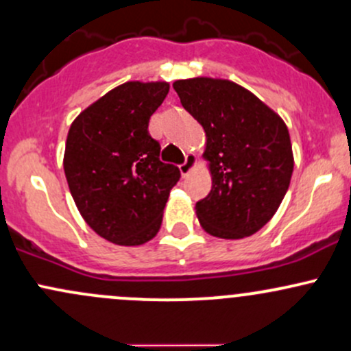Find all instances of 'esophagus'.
Here are the masks:
<instances>
[{"mask_svg": "<svg viewBox=\"0 0 351 351\" xmlns=\"http://www.w3.org/2000/svg\"><path fill=\"white\" fill-rule=\"evenodd\" d=\"M196 165V156L193 155V153H188L186 155V158H184V161L182 165H180V173H182L183 176H186L188 173L191 171V169H193V167Z\"/></svg>", "mask_w": 351, "mask_h": 351, "instance_id": "esophagus-1", "label": "esophagus"}]
</instances>
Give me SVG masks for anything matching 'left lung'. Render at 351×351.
Wrapping results in <instances>:
<instances>
[{"label":"left lung","mask_w":351,"mask_h":351,"mask_svg":"<svg viewBox=\"0 0 351 351\" xmlns=\"http://www.w3.org/2000/svg\"><path fill=\"white\" fill-rule=\"evenodd\" d=\"M173 88L206 133L211 191L196 203L206 233L240 240L263 228L290 186L287 125L252 91L228 80H178Z\"/></svg>","instance_id":"1"}]
</instances>
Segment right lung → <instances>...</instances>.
Wrapping results in <instances>:
<instances>
[{"label": "right lung", "instance_id": "right-lung-1", "mask_svg": "<svg viewBox=\"0 0 351 351\" xmlns=\"http://www.w3.org/2000/svg\"><path fill=\"white\" fill-rule=\"evenodd\" d=\"M169 91L165 82L123 83L71 123L63 168L84 221L105 240L143 245L158 233L180 169L160 161L148 133Z\"/></svg>", "mask_w": 351, "mask_h": 351}]
</instances>
